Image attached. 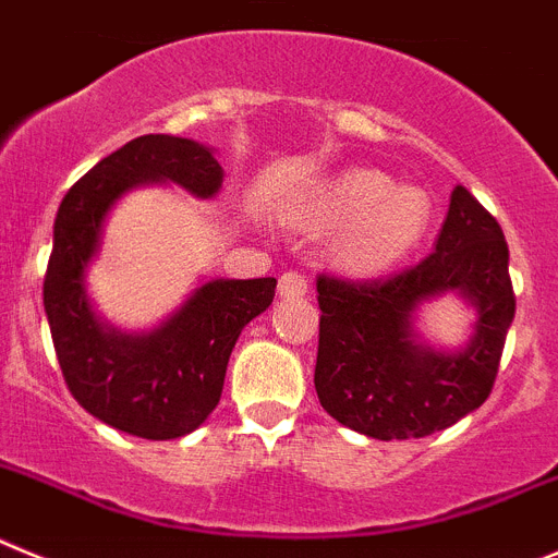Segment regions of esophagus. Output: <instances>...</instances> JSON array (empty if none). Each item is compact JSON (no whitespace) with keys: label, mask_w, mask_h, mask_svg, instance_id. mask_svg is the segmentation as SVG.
<instances>
[{"label":"esophagus","mask_w":558,"mask_h":558,"mask_svg":"<svg viewBox=\"0 0 558 558\" xmlns=\"http://www.w3.org/2000/svg\"><path fill=\"white\" fill-rule=\"evenodd\" d=\"M308 291V278L300 272H286L278 280V294L280 298H303Z\"/></svg>","instance_id":"34e87169"}]
</instances>
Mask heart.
<instances>
[{"instance_id": "b5f03b06", "label": "heart", "mask_w": 558, "mask_h": 558, "mask_svg": "<svg viewBox=\"0 0 558 558\" xmlns=\"http://www.w3.org/2000/svg\"><path fill=\"white\" fill-rule=\"evenodd\" d=\"M291 225L311 233L339 230L330 255L350 275H380L409 258L430 228L434 203L425 189L398 185L380 169L353 167L316 183L289 203Z\"/></svg>"}]
</instances>
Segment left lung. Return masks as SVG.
<instances>
[{"instance_id": "left-lung-1", "label": "left lung", "mask_w": 558, "mask_h": 558, "mask_svg": "<svg viewBox=\"0 0 558 558\" xmlns=\"http://www.w3.org/2000/svg\"><path fill=\"white\" fill-rule=\"evenodd\" d=\"M319 350L314 386L336 423L373 439H420L445 430L489 398L514 319L509 247L498 219L456 185L436 253L375 283L319 275ZM459 293L476 311L456 351L415 333V311Z\"/></svg>"}]
</instances>
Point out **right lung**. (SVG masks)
<instances>
[{
  "mask_svg": "<svg viewBox=\"0 0 558 558\" xmlns=\"http://www.w3.org/2000/svg\"><path fill=\"white\" fill-rule=\"evenodd\" d=\"M225 169L214 149L178 135H138L69 189L54 217L44 311L69 391L110 428L142 439H178L222 398L235 339L272 305L275 278H217L149 330L113 328L94 311L85 272L102 247L105 219L133 189L174 183L217 197Z\"/></svg>",
  "mask_w": 558,
  "mask_h": 558,
  "instance_id": "1",
  "label": "right lung"
}]
</instances>
